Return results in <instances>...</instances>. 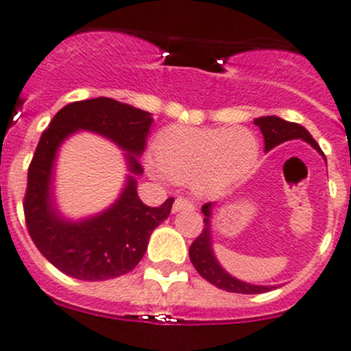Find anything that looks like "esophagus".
Segmentation results:
<instances>
[{"label":"esophagus","mask_w":351,"mask_h":351,"mask_svg":"<svg viewBox=\"0 0 351 351\" xmlns=\"http://www.w3.org/2000/svg\"><path fill=\"white\" fill-rule=\"evenodd\" d=\"M184 210L193 211L194 210L193 201L186 199V197H177V199L174 201V206H172V211H174V213H177V211H184Z\"/></svg>","instance_id":"esophagus-1"}]
</instances>
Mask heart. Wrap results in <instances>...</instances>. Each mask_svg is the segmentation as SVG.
<instances>
[{
  "label": "heart",
  "instance_id": "obj_1",
  "mask_svg": "<svg viewBox=\"0 0 351 351\" xmlns=\"http://www.w3.org/2000/svg\"><path fill=\"white\" fill-rule=\"evenodd\" d=\"M259 145L245 128H194L176 124L155 141L157 179L189 182L203 194H217L245 177L258 160Z\"/></svg>",
  "mask_w": 351,
  "mask_h": 351
}]
</instances>
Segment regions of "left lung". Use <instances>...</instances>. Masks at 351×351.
I'll return each instance as SVG.
<instances>
[{"label": "left lung", "instance_id": "1", "mask_svg": "<svg viewBox=\"0 0 351 351\" xmlns=\"http://www.w3.org/2000/svg\"><path fill=\"white\" fill-rule=\"evenodd\" d=\"M254 124L259 126L263 138H265V152L273 150V148L285 143V141L302 140L305 141V143L311 145V147L314 148V150H317L319 154L324 155L321 152V148H319V145L315 143L314 138L311 136V133H308L304 126H300V124L289 123V121L276 116L258 117V119H254ZM213 206L215 203H206L201 208V211H203L204 215L203 232H201L199 237H197L189 247V258L193 266L196 268V271L199 273L206 282L213 283L215 287H218V289L221 290H227V292L251 295L265 293L276 289V287L252 285V283L242 282V280H237L235 276L228 275V273L221 268V265L218 263L217 256H215L213 252V242H211V211H213Z\"/></svg>", "mask_w": 351, "mask_h": 351}]
</instances>
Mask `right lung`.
I'll use <instances>...</instances> for the list:
<instances>
[{"label": "right lung", "mask_w": 351, "mask_h": 351, "mask_svg": "<svg viewBox=\"0 0 351 351\" xmlns=\"http://www.w3.org/2000/svg\"><path fill=\"white\" fill-rule=\"evenodd\" d=\"M154 117L147 110L107 97L68 104L40 136L29 167L23 211L29 234L44 258L59 271L85 282L130 273L147 252L150 235L171 213L174 199L147 206L136 191V176ZM76 130L100 134L126 151L127 184L104 212L82 221L62 217L53 196V167L64 139Z\"/></svg>", "instance_id": "1"}]
</instances>
